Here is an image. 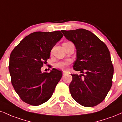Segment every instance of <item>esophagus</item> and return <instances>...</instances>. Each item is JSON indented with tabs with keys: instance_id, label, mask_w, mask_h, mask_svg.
<instances>
[{
	"instance_id": "obj_1",
	"label": "esophagus",
	"mask_w": 122,
	"mask_h": 122,
	"mask_svg": "<svg viewBox=\"0 0 122 122\" xmlns=\"http://www.w3.org/2000/svg\"><path fill=\"white\" fill-rule=\"evenodd\" d=\"M66 74H67V72L65 71H63V76H65Z\"/></svg>"
}]
</instances>
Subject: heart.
<instances>
[{"label": "heart", "mask_w": 122, "mask_h": 122, "mask_svg": "<svg viewBox=\"0 0 122 122\" xmlns=\"http://www.w3.org/2000/svg\"><path fill=\"white\" fill-rule=\"evenodd\" d=\"M70 61H58L55 63L54 66L55 68H59V69L65 70L67 67L70 65Z\"/></svg>", "instance_id": "obj_1"}]
</instances>
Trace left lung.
Wrapping results in <instances>:
<instances>
[{"mask_svg": "<svg viewBox=\"0 0 122 122\" xmlns=\"http://www.w3.org/2000/svg\"><path fill=\"white\" fill-rule=\"evenodd\" d=\"M61 32L76 46L74 69L84 74H71V96L82 106H96L105 99L112 85L113 66L108 48L97 36L84 29Z\"/></svg>", "mask_w": 122, "mask_h": 122, "instance_id": "1", "label": "left lung"}]
</instances>
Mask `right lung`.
<instances>
[{
  "label": "right lung",
  "mask_w": 122,
  "mask_h": 122,
  "mask_svg": "<svg viewBox=\"0 0 122 122\" xmlns=\"http://www.w3.org/2000/svg\"><path fill=\"white\" fill-rule=\"evenodd\" d=\"M63 36L61 31H36L25 37L12 51L9 66L11 83L26 103L37 106L51 97L62 72L56 68L49 73L42 72L41 68Z\"/></svg>",
  "instance_id": "obj_1"
}]
</instances>
